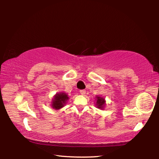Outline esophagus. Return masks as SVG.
Segmentation results:
<instances>
[{
    "instance_id": "1",
    "label": "esophagus",
    "mask_w": 159,
    "mask_h": 159,
    "mask_svg": "<svg viewBox=\"0 0 159 159\" xmlns=\"http://www.w3.org/2000/svg\"><path fill=\"white\" fill-rule=\"evenodd\" d=\"M85 92H86V91L85 90H80V93L81 94V95H85Z\"/></svg>"
}]
</instances>
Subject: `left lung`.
<instances>
[{
  "instance_id": "8db88e82",
  "label": "left lung",
  "mask_w": 159,
  "mask_h": 159,
  "mask_svg": "<svg viewBox=\"0 0 159 159\" xmlns=\"http://www.w3.org/2000/svg\"><path fill=\"white\" fill-rule=\"evenodd\" d=\"M104 103H105V101H104V99L100 98V97H97V107L98 108L102 109L103 108V106L104 105Z\"/></svg>"
}]
</instances>
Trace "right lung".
<instances>
[{
  "label": "right lung",
  "instance_id": "right-lung-1",
  "mask_svg": "<svg viewBox=\"0 0 159 159\" xmlns=\"http://www.w3.org/2000/svg\"><path fill=\"white\" fill-rule=\"evenodd\" d=\"M69 99L68 96L65 93H58L55 95L54 101L52 102V107L55 109H59L63 107L66 101Z\"/></svg>",
  "mask_w": 159,
  "mask_h": 159
}]
</instances>
